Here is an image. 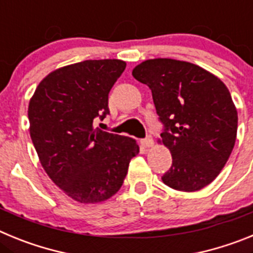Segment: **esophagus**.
<instances>
[{"instance_id":"esophagus-1","label":"esophagus","mask_w":253,"mask_h":253,"mask_svg":"<svg viewBox=\"0 0 253 253\" xmlns=\"http://www.w3.org/2000/svg\"><path fill=\"white\" fill-rule=\"evenodd\" d=\"M142 146L144 147V148H151L152 146H153V138H152V135H148L147 138H144V139H142Z\"/></svg>"}]
</instances>
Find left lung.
Instances as JSON below:
<instances>
[{
  "instance_id": "8db88e82",
  "label": "left lung",
  "mask_w": 253,
  "mask_h": 253,
  "mask_svg": "<svg viewBox=\"0 0 253 253\" xmlns=\"http://www.w3.org/2000/svg\"><path fill=\"white\" fill-rule=\"evenodd\" d=\"M152 91L163 131L161 143L172 154L165 185L193 193L209 185L233 151L238 115L227 86L196 64L156 58L131 72Z\"/></svg>"
}]
</instances>
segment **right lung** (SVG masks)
I'll use <instances>...</instances> for the list:
<instances>
[{
  "label": "right lung",
  "instance_id": "right-lung-1",
  "mask_svg": "<svg viewBox=\"0 0 253 253\" xmlns=\"http://www.w3.org/2000/svg\"><path fill=\"white\" fill-rule=\"evenodd\" d=\"M120 59L84 60L58 68L38 84L28 109L30 137L51 181L84 204L115 195L139 153L129 137L99 130L111 87L124 72Z\"/></svg>",
  "mask_w": 253,
  "mask_h": 253
}]
</instances>
